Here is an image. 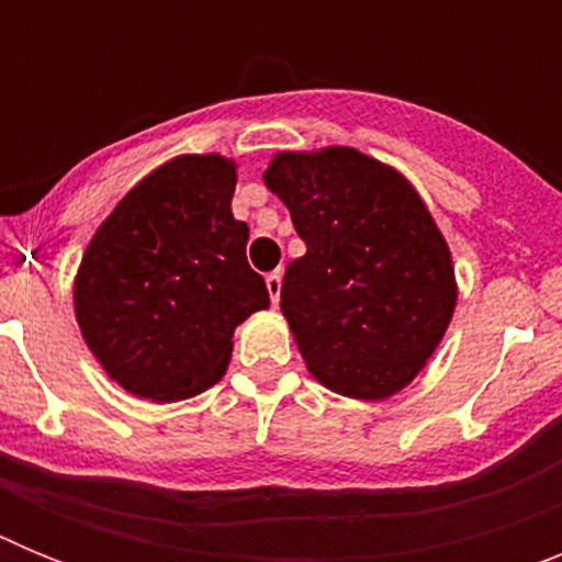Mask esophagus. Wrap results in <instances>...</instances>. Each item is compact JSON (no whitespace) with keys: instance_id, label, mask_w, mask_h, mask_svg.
<instances>
[{"instance_id":"1","label":"esophagus","mask_w":562,"mask_h":562,"mask_svg":"<svg viewBox=\"0 0 562 562\" xmlns=\"http://www.w3.org/2000/svg\"><path fill=\"white\" fill-rule=\"evenodd\" d=\"M267 290H270V297H272V304H278V297H281V272H270L267 276Z\"/></svg>"}]
</instances>
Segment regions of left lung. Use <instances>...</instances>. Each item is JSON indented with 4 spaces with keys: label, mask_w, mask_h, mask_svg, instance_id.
Masks as SVG:
<instances>
[{
    "label": "left lung",
    "mask_w": 562,
    "mask_h": 562,
    "mask_svg": "<svg viewBox=\"0 0 562 562\" xmlns=\"http://www.w3.org/2000/svg\"><path fill=\"white\" fill-rule=\"evenodd\" d=\"M265 182L306 245L284 272L281 312L312 376L351 400L405 389L456 310L448 241L419 193L346 146L278 154Z\"/></svg>",
    "instance_id": "obj_1"
}]
</instances>
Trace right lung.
<instances>
[{
  "mask_svg": "<svg viewBox=\"0 0 562 562\" xmlns=\"http://www.w3.org/2000/svg\"><path fill=\"white\" fill-rule=\"evenodd\" d=\"M233 191L231 160L186 154L137 182L89 241L78 326L128 394L177 402L211 389L231 362L233 329L270 306Z\"/></svg>",
  "mask_w": 562,
  "mask_h": 562,
  "instance_id": "obj_1",
  "label": "right lung"
}]
</instances>
